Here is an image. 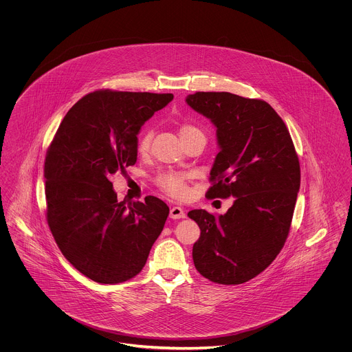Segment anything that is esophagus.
I'll return each mask as SVG.
<instances>
[{
  "instance_id": "obj_1",
  "label": "esophagus",
  "mask_w": 352,
  "mask_h": 352,
  "mask_svg": "<svg viewBox=\"0 0 352 352\" xmlns=\"http://www.w3.org/2000/svg\"><path fill=\"white\" fill-rule=\"evenodd\" d=\"M186 217L184 210L179 206H174L170 208V218L171 219H184Z\"/></svg>"
}]
</instances>
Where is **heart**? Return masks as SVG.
<instances>
[{
	"mask_svg": "<svg viewBox=\"0 0 352 352\" xmlns=\"http://www.w3.org/2000/svg\"><path fill=\"white\" fill-rule=\"evenodd\" d=\"M179 134L182 137V140L194 135V134H203L199 128L191 125V124H182L179 126ZM204 135V134H203ZM151 141H153V131L151 128H146L138 138L137 142V151L140 154H146L151 149ZM155 184L170 197L173 198H184L187 194V186L184 181V175L174 173V171H165L161 173L157 178H155Z\"/></svg>",
	"mask_w": 352,
	"mask_h": 352,
	"instance_id": "obj_1",
	"label": "heart"
}]
</instances>
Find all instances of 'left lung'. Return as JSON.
<instances>
[{
	"label": "left lung",
	"mask_w": 352,
	"mask_h": 352,
	"mask_svg": "<svg viewBox=\"0 0 352 352\" xmlns=\"http://www.w3.org/2000/svg\"><path fill=\"white\" fill-rule=\"evenodd\" d=\"M186 101L217 126L220 151L206 197L234 198L224 215L187 214L201 228L194 265L212 283L243 284L268 268L284 247L301 184L298 155L267 101L230 92H195Z\"/></svg>",
	"instance_id": "8db88e82"
}]
</instances>
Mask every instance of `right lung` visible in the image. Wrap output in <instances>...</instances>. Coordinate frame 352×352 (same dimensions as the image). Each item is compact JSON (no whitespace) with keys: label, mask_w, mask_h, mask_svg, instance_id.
Masks as SVG:
<instances>
[{"label":"right lung","mask_w":352,"mask_h":352,"mask_svg":"<svg viewBox=\"0 0 352 352\" xmlns=\"http://www.w3.org/2000/svg\"><path fill=\"white\" fill-rule=\"evenodd\" d=\"M173 94L99 89L62 120L45 157L46 219L68 261L99 284L135 277L168 217L166 203L118 201L109 181L137 161V134Z\"/></svg>","instance_id":"add662e5"}]
</instances>
